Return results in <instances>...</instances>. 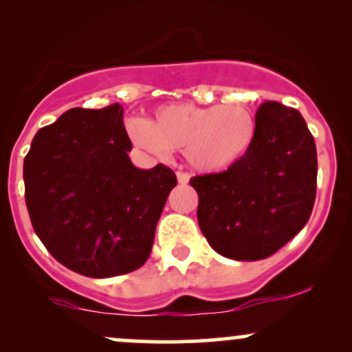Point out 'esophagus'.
Returning a JSON list of instances; mask_svg holds the SVG:
<instances>
[{
  "mask_svg": "<svg viewBox=\"0 0 352 352\" xmlns=\"http://www.w3.org/2000/svg\"><path fill=\"white\" fill-rule=\"evenodd\" d=\"M177 180H179V184L185 185V184H188L190 175H188V173H185V172H177Z\"/></svg>",
  "mask_w": 352,
  "mask_h": 352,
  "instance_id": "34e87169",
  "label": "esophagus"
}]
</instances>
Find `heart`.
I'll return each instance as SVG.
<instances>
[{
  "mask_svg": "<svg viewBox=\"0 0 352 352\" xmlns=\"http://www.w3.org/2000/svg\"><path fill=\"white\" fill-rule=\"evenodd\" d=\"M254 129L252 112L240 104L190 102L160 107L151 122L131 120L127 125L135 145L157 155L168 148L184 151L190 167L201 173L225 172L243 159Z\"/></svg>",
  "mask_w": 352,
  "mask_h": 352,
  "instance_id": "1",
  "label": "heart"
}]
</instances>
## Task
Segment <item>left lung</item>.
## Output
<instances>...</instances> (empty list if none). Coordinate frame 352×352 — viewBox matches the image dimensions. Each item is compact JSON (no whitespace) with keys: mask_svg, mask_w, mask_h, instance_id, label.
<instances>
[{"mask_svg":"<svg viewBox=\"0 0 352 352\" xmlns=\"http://www.w3.org/2000/svg\"><path fill=\"white\" fill-rule=\"evenodd\" d=\"M254 127L252 147L233 167L190 179L201 233L236 261L276 253L308 223L316 199V145L300 112L266 100Z\"/></svg>","mask_w":352,"mask_h":352,"instance_id":"1","label":"left lung"}]
</instances>
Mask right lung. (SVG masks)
<instances>
[{
    "mask_svg": "<svg viewBox=\"0 0 352 352\" xmlns=\"http://www.w3.org/2000/svg\"><path fill=\"white\" fill-rule=\"evenodd\" d=\"M124 109H69L39 129L24 159L26 207L36 235L60 265L91 278L147 261L177 177L137 168Z\"/></svg>",
    "mask_w": 352,
    "mask_h": 352,
    "instance_id": "add662e5",
    "label": "right lung"
}]
</instances>
